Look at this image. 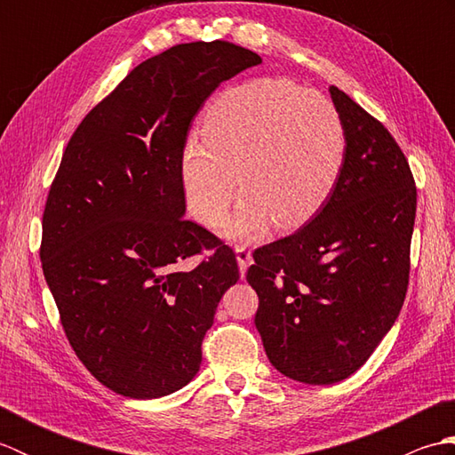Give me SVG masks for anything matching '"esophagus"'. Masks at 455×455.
<instances>
[{
    "label": "esophagus",
    "mask_w": 455,
    "mask_h": 455,
    "mask_svg": "<svg viewBox=\"0 0 455 455\" xmlns=\"http://www.w3.org/2000/svg\"><path fill=\"white\" fill-rule=\"evenodd\" d=\"M236 259H238V267H240V275L244 277L248 266L252 264V254H250V248H246V244H236Z\"/></svg>",
    "instance_id": "1"
}]
</instances>
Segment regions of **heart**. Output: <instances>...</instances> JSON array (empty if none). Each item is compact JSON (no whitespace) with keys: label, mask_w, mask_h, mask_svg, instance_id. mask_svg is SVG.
I'll use <instances>...</instances> for the list:
<instances>
[{"label":"heart","mask_w":455,"mask_h":455,"mask_svg":"<svg viewBox=\"0 0 455 455\" xmlns=\"http://www.w3.org/2000/svg\"><path fill=\"white\" fill-rule=\"evenodd\" d=\"M344 154L340 115L324 95L259 78L212 101L203 139H191L183 150V193L193 217L215 225L240 186L244 197L220 228L252 238L269 219L277 228L311 219L336 188Z\"/></svg>","instance_id":"obj_1"}]
</instances>
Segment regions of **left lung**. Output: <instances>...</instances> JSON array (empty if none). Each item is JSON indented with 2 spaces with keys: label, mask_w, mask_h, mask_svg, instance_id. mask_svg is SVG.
Instances as JSON below:
<instances>
[{
  "label": "left lung",
  "mask_w": 455,
  "mask_h": 455,
  "mask_svg": "<svg viewBox=\"0 0 455 455\" xmlns=\"http://www.w3.org/2000/svg\"><path fill=\"white\" fill-rule=\"evenodd\" d=\"M331 95L346 137L336 188L311 222L256 248L246 274L269 362L308 385L350 377L397 321L417 215V186L393 134L336 85Z\"/></svg>",
  "instance_id": "8db88e82"
}]
</instances>
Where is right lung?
Wrapping results in <instances>:
<instances>
[{
    "label": "right lung",
    "mask_w": 455,
    "mask_h": 455,
    "mask_svg": "<svg viewBox=\"0 0 455 455\" xmlns=\"http://www.w3.org/2000/svg\"><path fill=\"white\" fill-rule=\"evenodd\" d=\"M259 62L228 41L172 46L95 105L62 154L43 212V272L76 355L123 397L188 385L238 282L233 248L183 219L181 160L201 105ZM193 255L202 262L183 270Z\"/></svg>",
    "instance_id": "right-lung-1"
}]
</instances>
